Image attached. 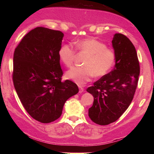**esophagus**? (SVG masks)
Listing matches in <instances>:
<instances>
[{
  "mask_svg": "<svg viewBox=\"0 0 154 154\" xmlns=\"http://www.w3.org/2000/svg\"><path fill=\"white\" fill-rule=\"evenodd\" d=\"M79 93H82V92H84V88H83L82 86H79Z\"/></svg>",
  "mask_w": 154,
  "mask_h": 154,
  "instance_id": "1",
  "label": "esophagus"
}]
</instances>
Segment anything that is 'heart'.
Masks as SVG:
<instances>
[{
	"label": "heart",
	"mask_w": 154,
	"mask_h": 154,
	"mask_svg": "<svg viewBox=\"0 0 154 154\" xmlns=\"http://www.w3.org/2000/svg\"><path fill=\"white\" fill-rule=\"evenodd\" d=\"M79 52L85 53L88 57L85 67H72L66 72V77L78 85H84L94 77H102L111 71L115 63L116 55L103 43L93 38L79 40L75 43ZM59 58L66 66H71L76 51L71 45L63 44L59 48Z\"/></svg>",
	"instance_id": "heart-1"
}]
</instances>
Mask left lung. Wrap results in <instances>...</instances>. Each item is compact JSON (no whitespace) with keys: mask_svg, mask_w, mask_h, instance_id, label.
<instances>
[{"mask_svg":"<svg viewBox=\"0 0 154 154\" xmlns=\"http://www.w3.org/2000/svg\"><path fill=\"white\" fill-rule=\"evenodd\" d=\"M115 66L87 89L94 98L88 116L93 122L107 125L117 120L131 103L137 88L140 66L135 48L125 35H114Z\"/></svg>","mask_w":154,"mask_h":154,"instance_id":"obj_1","label":"left lung"}]
</instances>
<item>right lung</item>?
I'll list each match as a JSON object with an SVG mask.
<instances>
[{
  "instance_id": "obj_1",
  "label": "right lung",
  "mask_w": 154,
  "mask_h": 154,
  "mask_svg": "<svg viewBox=\"0 0 154 154\" xmlns=\"http://www.w3.org/2000/svg\"><path fill=\"white\" fill-rule=\"evenodd\" d=\"M63 33L39 27L26 34L14 54L13 82L23 106L33 119L50 123L61 116L63 105L79 92L63 75L59 58Z\"/></svg>"
}]
</instances>
